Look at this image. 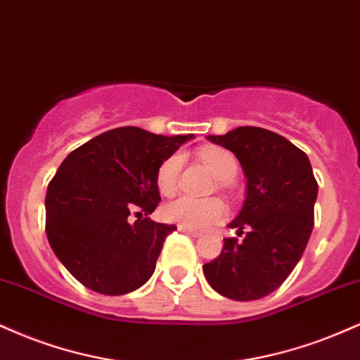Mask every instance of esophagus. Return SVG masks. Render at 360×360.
I'll return each instance as SVG.
<instances>
[{"label":"esophagus","mask_w":360,"mask_h":360,"mask_svg":"<svg viewBox=\"0 0 360 360\" xmlns=\"http://www.w3.org/2000/svg\"><path fill=\"white\" fill-rule=\"evenodd\" d=\"M177 229H179L181 233H186V235H191L194 238L201 236V231H196V229H189V228H186V226H177Z\"/></svg>","instance_id":"1"}]
</instances>
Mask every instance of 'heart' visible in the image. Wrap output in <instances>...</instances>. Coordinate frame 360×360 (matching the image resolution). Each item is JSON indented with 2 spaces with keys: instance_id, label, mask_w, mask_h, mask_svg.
Instances as JSON below:
<instances>
[{
  "instance_id": "obj_1",
  "label": "heart",
  "mask_w": 360,
  "mask_h": 360,
  "mask_svg": "<svg viewBox=\"0 0 360 360\" xmlns=\"http://www.w3.org/2000/svg\"><path fill=\"white\" fill-rule=\"evenodd\" d=\"M201 159L216 177L221 181H231L238 172V162L229 150L223 147H205L201 150ZM183 166V155L172 154L164 159L155 172V184L159 191L166 196L176 193L179 184V172ZM164 218L169 223H176L177 226H186L189 229H206L221 223L226 218V205L218 198L211 199H193L181 196L164 206Z\"/></svg>"
}]
</instances>
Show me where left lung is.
<instances>
[{
    "instance_id": "left-lung-1",
    "label": "left lung",
    "mask_w": 360,
    "mask_h": 360,
    "mask_svg": "<svg viewBox=\"0 0 360 360\" xmlns=\"http://www.w3.org/2000/svg\"><path fill=\"white\" fill-rule=\"evenodd\" d=\"M226 147L246 176V199L221 253L205 263L207 283L238 302L270 295L300 262L314 228L319 184L304 150L262 127H238L207 137Z\"/></svg>"
}]
</instances>
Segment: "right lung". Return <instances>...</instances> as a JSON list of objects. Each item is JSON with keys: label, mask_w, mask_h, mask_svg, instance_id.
Instances as JSON below:
<instances>
[{"label": "right lung", "mask_w": 360, "mask_h": 360, "mask_svg": "<svg viewBox=\"0 0 360 360\" xmlns=\"http://www.w3.org/2000/svg\"><path fill=\"white\" fill-rule=\"evenodd\" d=\"M189 139L119 127L65 158L46 189L45 229L56 258L86 288L125 295L154 274L164 240L176 229L147 218L161 201L155 172ZM136 209L146 218L129 224Z\"/></svg>", "instance_id": "add662e5"}]
</instances>
